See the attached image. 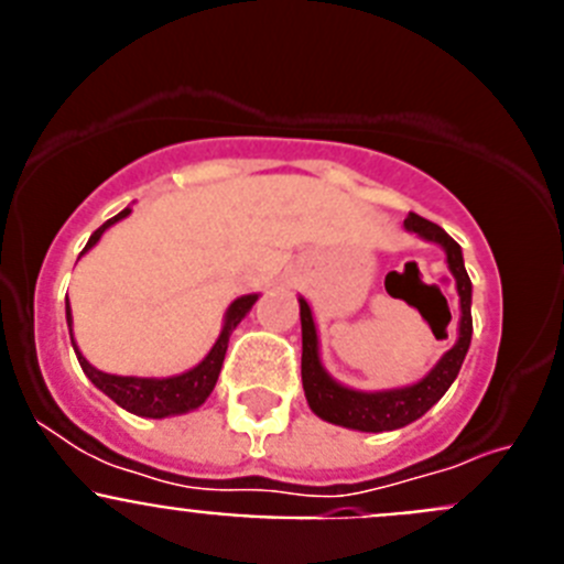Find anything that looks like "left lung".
Here are the masks:
<instances>
[{"mask_svg":"<svg viewBox=\"0 0 564 564\" xmlns=\"http://www.w3.org/2000/svg\"><path fill=\"white\" fill-rule=\"evenodd\" d=\"M403 228L410 234H417L426 242H437L446 251V265H449L452 276H455L457 296H460L457 341L452 350L443 352L441 361L421 381L410 383V387L378 392L350 390V387L338 383L325 370L322 356H318V336L311 305H307L305 299H299V318H302V387H305V398L311 403V410L322 421L336 423V426H347V430L358 432H392L417 421L446 395V390L452 387L457 372H460L468 344H471V279H468L466 265H463L460 246L441 226L423 220L417 214H410L403 220Z\"/></svg>","mask_w":564,"mask_h":564,"instance_id":"8db88e82","label":"left lung"}]
</instances>
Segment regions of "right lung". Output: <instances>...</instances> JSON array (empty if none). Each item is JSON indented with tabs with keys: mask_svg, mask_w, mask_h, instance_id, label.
<instances>
[{
	"mask_svg": "<svg viewBox=\"0 0 564 564\" xmlns=\"http://www.w3.org/2000/svg\"><path fill=\"white\" fill-rule=\"evenodd\" d=\"M129 212H132V208H123L121 214H115L112 220L104 223V226L98 228L93 237H89V242L84 246L82 253H87L89 248L96 246L98 239H101V234L107 231L109 226H115L118 220L129 217ZM257 299H259V293H248V296L234 299L226 311V318H223L220 336H217V341H214L212 350L206 352V358H203L197 367L181 372V376L138 378V376H112V372L96 370V367H93V364H89L87 358L82 356V350L76 347V338H73V313H69V302H67L69 341H73V350H76L84 376L96 383L104 395L112 398L118 406H123L127 412H132V415H141V417L186 415V412L197 410L200 403H206V398L212 395L214 383H217V378H220L223 358H226V350H228V338H231L234 327H237L239 322L248 316V311H251Z\"/></svg>",
	"mask_w": 564,
	"mask_h": 564,
	"instance_id": "obj_1",
	"label": "right lung"
}]
</instances>
